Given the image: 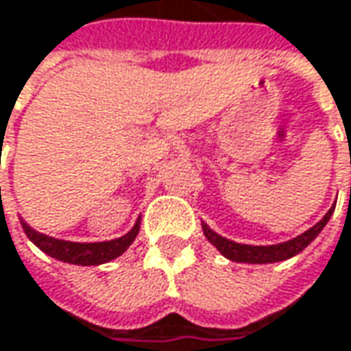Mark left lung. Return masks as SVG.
Masks as SVG:
<instances>
[{
    "label": "left lung",
    "mask_w": 351,
    "mask_h": 351,
    "mask_svg": "<svg viewBox=\"0 0 351 351\" xmlns=\"http://www.w3.org/2000/svg\"><path fill=\"white\" fill-rule=\"evenodd\" d=\"M332 212H334V208H330L326 216L318 221L316 226H313L311 230H306L304 234H300V236L291 239V241L277 243V245H245V243H236V241H230L226 237L218 236L216 232H212L204 223H202V230H204V236L208 237V241L212 245H216L221 255H226L232 261H237V263H275V261L289 259V257L302 252L314 237L322 232V228L330 220Z\"/></svg>",
    "instance_id": "left-lung-1"
}]
</instances>
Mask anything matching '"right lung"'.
I'll list each match as a JSON object with an SVG mask.
<instances>
[{"instance_id":"1","label":"right lung","mask_w":351,"mask_h":351,"mask_svg":"<svg viewBox=\"0 0 351 351\" xmlns=\"http://www.w3.org/2000/svg\"><path fill=\"white\" fill-rule=\"evenodd\" d=\"M21 226L27 237L40 252H45L54 259H60L64 263H74V265H99V263L112 261L125 252L139 234V221H137L130 234H125L123 237H117L112 241H99V243H76V241H64V239H54L45 234H38L23 220H21Z\"/></svg>"}]
</instances>
